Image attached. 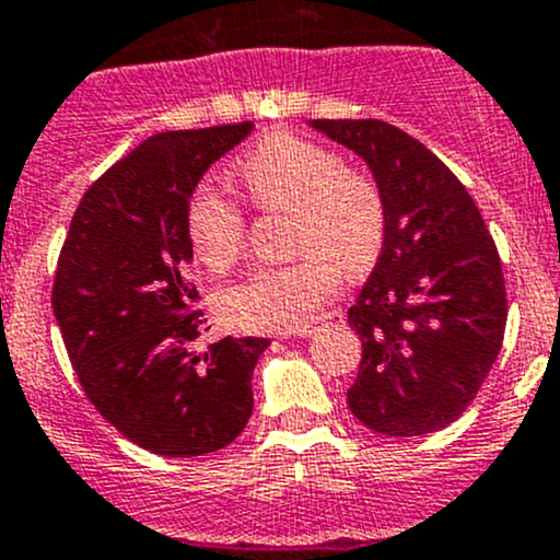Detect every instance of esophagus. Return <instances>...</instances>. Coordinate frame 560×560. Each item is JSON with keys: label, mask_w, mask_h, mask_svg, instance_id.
<instances>
[{"label": "esophagus", "mask_w": 560, "mask_h": 560, "mask_svg": "<svg viewBox=\"0 0 560 560\" xmlns=\"http://www.w3.org/2000/svg\"><path fill=\"white\" fill-rule=\"evenodd\" d=\"M343 322H347V316H343L341 312H330V314H325V316H322V325H336V327H341ZM322 325H308V327H303V330H298V336H301V338H308V336H314V332L319 330Z\"/></svg>", "instance_id": "esophagus-1"}]
</instances>
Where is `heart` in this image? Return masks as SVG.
Masks as SVG:
<instances>
[{"label":"heart","instance_id":"b5f03b06","mask_svg":"<svg viewBox=\"0 0 560 560\" xmlns=\"http://www.w3.org/2000/svg\"><path fill=\"white\" fill-rule=\"evenodd\" d=\"M235 175L259 208L292 213V252L301 259L254 268L219 295V312L233 327L254 332L301 330L347 273L369 268L385 238V202L374 180L343 167L341 156L292 132H270L238 162ZM195 254L224 270L244 248L238 206L200 186L186 208Z\"/></svg>","mask_w":560,"mask_h":560}]
</instances>
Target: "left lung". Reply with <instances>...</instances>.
<instances>
[{
  "instance_id": "obj_1",
  "label": "left lung",
  "mask_w": 560,
  "mask_h": 560,
  "mask_svg": "<svg viewBox=\"0 0 560 560\" xmlns=\"http://www.w3.org/2000/svg\"><path fill=\"white\" fill-rule=\"evenodd\" d=\"M308 127L354 151L385 202L382 254L349 308L363 341L349 409L382 436L442 431L468 409L504 341V273L482 213L455 173L393 124Z\"/></svg>"
}]
</instances>
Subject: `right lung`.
<instances>
[{
	"instance_id": "1",
	"label": "right lung",
	"mask_w": 560,
	"mask_h": 560,
	"mask_svg": "<svg viewBox=\"0 0 560 560\" xmlns=\"http://www.w3.org/2000/svg\"><path fill=\"white\" fill-rule=\"evenodd\" d=\"M252 121L162 132L83 195L54 279V316L83 393L138 447L165 457L217 453L252 417V374L268 338L195 341L202 312L186 230L195 186Z\"/></svg>"
}]
</instances>
